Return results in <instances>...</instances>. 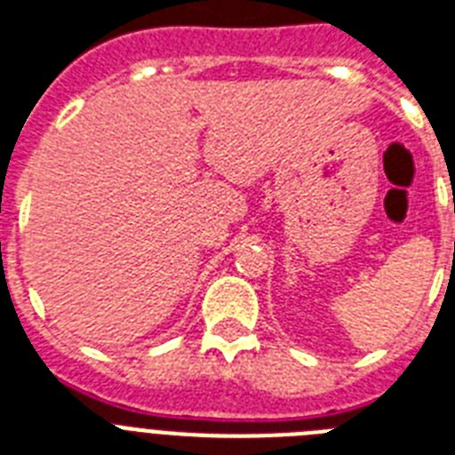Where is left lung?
Here are the masks:
<instances>
[{
  "label": "left lung",
  "mask_w": 455,
  "mask_h": 455,
  "mask_svg": "<svg viewBox=\"0 0 455 455\" xmlns=\"http://www.w3.org/2000/svg\"><path fill=\"white\" fill-rule=\"evenodd\" d=\"M453 212H455V198H453Z\"/></svg>",
  "instance_id": "1"
}]
</instances>
